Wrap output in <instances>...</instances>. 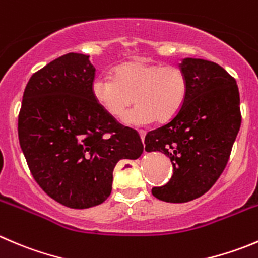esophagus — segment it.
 Returning a JSON list of instances; mask_svg holds the SVG:
<instances>
[{
	"mask_svg": "<svg viewBox=\"0 0 258 258\" xmlns=\"http://www.w3.org/2000/svg\"><path fill=\"white\" fill-rule=\"evenodd\" d=\"M139 134H140V137H141L142 142H144V140H145V136H146V132H145V131H139Z\"/></svg>",
	"mask_w": 258,
	"mask_h": 258,
	"instance_id": "1",
	"label": "esophagus"
}]
</instances>
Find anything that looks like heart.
<instances>
[{"instance_id":"b5f03b06","label":"heart","mask_w":258,"mask_h":258,"mask_svg":"<svg viewBox=\"0 0 258 258\" xmlns=\"http://www.w3.org/2000/svg\"><path fill=\"white\" fill-rule=\"evenodd\" d=\"M114 79L97 77L92 82L94 101L113 117H121L135 102L137 106L123 117L130 126H147L174 118L187 96V79L177 67L135 59L113 72Z\"/></svg>"}]
</instances>
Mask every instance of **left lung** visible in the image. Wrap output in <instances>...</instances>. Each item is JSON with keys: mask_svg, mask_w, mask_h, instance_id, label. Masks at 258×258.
<instances>
[{"mask_svg": "<svg viewBox=\"0 0 258 258\" xmlns=\"http://www.w3.org/2000/svg\"><path fill=\"white\" fill-rule=\"evenodd\" d=\"M187 79V96L179 113L145 137L147 152L169 156L174 175L152 196L167 203L202 197L226 167L241 127L236 81L218 64L184 57L179 64Z\"/></svg>", "mask_w": 258, "mask_h": 258, "instance_id": "left-lung-1", "label": "left lung"}]
</instances>
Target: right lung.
<instances>
[{"label": "right lung", "mask_w": 258, "mask_h": 258, "mask_svg": "<svg viewBox=\"0 0 258 258\" xmlns=\"http://www.w3.org/2000/svg\"><path fill=\"white\" fill-rule=\"evenodd\" d=\"M94 73L89 55L52 60L27 82L19 114L20 146L32 176L50 198L73 209L103 203L117 162L144 151L139 134L94 101Z\"/></svg>", "instance_id": "1"}]
</instances>
